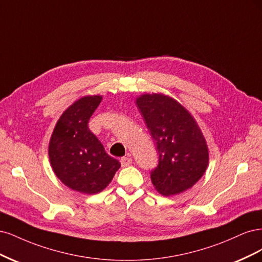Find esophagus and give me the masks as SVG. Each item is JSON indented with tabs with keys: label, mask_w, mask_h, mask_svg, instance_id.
Here are the masks:
<instances>
[{
	"label": "esophagus",
	"mask_w": 262,
	"mask_h": 262,
	"mask_svg": "<svg viewBox=\"0 0 262 262\" xmlns=\"http://www.w3.org/2000/svg\"><path fill=\"white\" fill-rule=\"evenodd\" d=\"M132 162H133V160H132L129 157H123V158L121 159V164H122V166H124V167L130 165Z\"/></svg>",
	"instance_id": "obj_1"
}]
</instances>
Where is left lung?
<instances>
[{
	"instance_id": "8db88e82",
	"label": "left lung",
	"mask_w": 262,
	"mask_h": 262,
	"mask_svg": "<svg viewBox=\"0 0 262 262\" xmlns=\"http://www.w3.org/2000/svg\"><path fill=\"white\" fill-rule=\"evenodd\" d=\"M137 106L156 142L158 165L150 176L164 196L176 195L193 186L208 166L206 140L189 112L163 95H143Z\"/></svg>"
}]
</instances>
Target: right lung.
Segmentation results:
<instances>
[{"label":"right lung","mask_w":262,"mask_h":262,"mask_svg":"<svg viewBox=\"0 0 262 262\" xmlns=\"http://www.w3.org/2000/svg\"><path fill=\"white\" fill-rule=\"evenodd\" d=\"M101 100L83 97L72 104L58 120L49 146L55 175L73 190L88 195L102 191L121 166L88 127Z\"/></svg>","instance_id":"add662e5"}]
</instances>
